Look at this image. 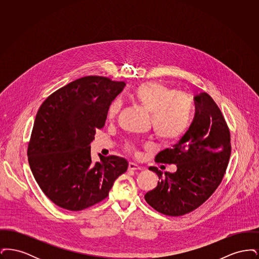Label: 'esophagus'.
Instances as JSON below:
<instances>
[{
  "mask_svg": "<svg viewBox=\"0 0 259 259\" xmlns=\"http://www.w3.org/2000/svg\"><path fill=\"white\" fill-rule=\"evenodd\" d=\"M128 170L129 171H137V170H142V167L139 166L138 164H136L134 162H130L129 166H128Z\"/></svg>",
  "mask_w": 259,
  "mask_h": 259,
  "instance_id": "obj_1",
  "label": "esophagus"
}]
</instances>
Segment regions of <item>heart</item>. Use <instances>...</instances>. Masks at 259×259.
Segmentation results:
<instances>
[{"label":"heart","mask_w":259,"mask_h":259,"mask_svg":"<svg viewBox=\"0 0 259 259\" xmlns=\"http://www.w3.org/2000/svg\"><path fill=\"white\" fill-rule=\"evenodd\" d=\"M131 98L151 115L152 128L164 143H175L188 131L192 121V102L159 82H145L136 88ZM121 109V101L114 99L107 111L108 120H113ZM129 150L135 148L127 146Z\"/></svg>","instance_id":"1"}]
</instances>
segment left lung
<instances>
[{
    "mask_svg": "<svg viewBox=\"0 0 259 259\" xmlns=\"http://www.w3.org/2000/svg\"><path fill=\"white\" fill-rule=\"evenodd\" d=\"M194 102L196 112L186 134L155 156L157 163L176 164L177 171L148 168L159 181L145 199L166 215H184L206 202L222 183L230 158V132L220 108L205 92Z\"/></svg>",
    "mask_w": 259,
    "mask_h": 259,
    "instance_id": "8db88e82",
    "label": "left lung"
}]
</instances>
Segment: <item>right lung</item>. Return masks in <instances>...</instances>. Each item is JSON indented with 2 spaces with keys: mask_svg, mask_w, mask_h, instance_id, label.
Listing matches in <instances>:
<instances>
[{
  "mask_svg": "<svg viewBox=\"0 0 259 259\" xmlns=\"http://www.w3.org/2000/svg\"><path fill=\"white\" fill-rule=\"evenodd\" d=\"M124 81L89 75L52 93L36 115L28 160L38 186L62 209L81 210L109 195L128 162L115 155L93 163L90 144L104 127L109 106Z\"/></svg>",
  "mask_w": 259,
  "mask_h": 259,
  "instance_id": "obj_1",
  "label": "right lung"
}]
</instances>
